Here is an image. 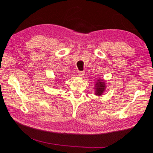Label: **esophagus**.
<instances>
[{
	"mask_svg": "<svg viewBox=\"0 0 153 153\" xmlns=\"http://www.w3.org/2000/svg\"><path fill=\"white\" fill-rule=\"evenodd\" d=\"M84 74H85L84 71H79V72H78V76H80V77H82L84 75Z\"/></svg>",
	"mask_w": 153,
	"mask_h": 153,
	"instance_id": "1",
	"label": "esophagus"
}]
</instances>
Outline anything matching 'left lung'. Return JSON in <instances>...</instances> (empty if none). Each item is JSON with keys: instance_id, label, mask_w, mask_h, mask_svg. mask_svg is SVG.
Here are the masks:
<instances>
[{"instance_id": "left-lung-1", "label": "left lung", "mask_w": 153, "mask_h": 153, "mask_svg": "<svg viewBox=\"0 0 153 153\" xmlns=\"http://www.w3.org/2000/svg\"><path fill=\"white\" fill-rule=\"evenodd\" d=\"M96 82H97L96 84V91H95V94L100 96V95H101V94H102L103 91H105V83L101 80H99Z\"/></svg>"}]
</instances>
